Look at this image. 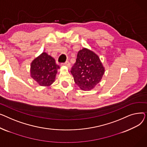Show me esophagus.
Returning a JSON list of instances; mask_svg holds the SVG:
<instances>
[{"label": "esophagus", "instance_id": "1", "mask_svg": "<svg viewBox=\"0 0 147 147\" xmlns=\"http://www.w3.org/2000/svg\"><path fill=\"white\" fill-rule=\"evenodd\" d=\"M61 66H67V67H69L70 66V63L68 61H66V62H65V63H62L61 64Z\"/></svg>", "mask_w": 147, "mask_h": 147}]
</instances>
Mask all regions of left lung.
Here are the masks:
<instances>
[{"mask_svg": "<svg viewBox=\"0 0 147 147\" xmlns=\"http://www.w3.org/2000/svg\"><path fill=\"white\" fill-rule=\"evenodd\" d=\"M71 72L75 84L81 90L89 91L100 82L105 74V68L96 53L84 48L78 53Z\"/></svg>", "mask_w": 147, "mask_h": 147, "instance_id": "8db88e82", "label": "left lung"}]
</instances>
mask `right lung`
I'll return each mask as SVG.
<instances>
[{"mask_svg": "<svg viewBox=\"0 0 147 147\" xmlns=\"http://www.w3.org/2000/svg\"><path fill=\"white\" fill-rule=\"evenodd\" d=\"M60 67L55 60L46 53H42L31 64V75L41 86H50L55 80Z\"/></svg>", "mask_w": 147, "mask_h": 147, "instance_id": "obj_1", "label": "right lung"}]
</instances>
